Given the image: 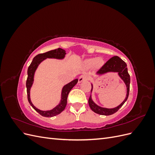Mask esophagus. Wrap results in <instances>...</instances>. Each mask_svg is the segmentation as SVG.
<instances>
[{"instance_id": "obj_1", "label": "esophagus", "mask_w": 155, "mask_h": 155, "mask_svg": "<svg viewBox=\"0 0 155 155\" xmlns=\"http://www.w3.org/2000/svg\"><path fill=\"white\" fill-rule=\"evenodd\" d=\"M88 79V76H87V75H86V74L81 75V76H79V78H78V82L79 83H81V82H83L84 81L87 80Z\"/></svg>"}]
</instances>
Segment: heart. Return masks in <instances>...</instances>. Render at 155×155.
I'll return each mask as SVG.
<instances>
[{
  "instance_id": "1",
  "label": "heart",
  "mask_w": 155,
  "mask_h": 155,
  "mask_svg": "<svg viewBox=\"0 0 155 155\" xmlns=\"http://www.w3.org/2000/svg\"><path fill=\"white\" fill-rule=\"evenodd\" d=\"M94 64H95L96 67H100L103 64V60L100 58H97V59L91 58V59H87L86 61V64L88 67L92 66V65Z\"/></svg>"
}]
</instances>
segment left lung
Instances as JSON below:
<instances>
[{"label":"left lung","mask_w":155,"mask_h":155,"mask_svg":"<svg viewBox=\"0 0 155 155\" xmlns=\"http://www.w3.org/2000/svg\"><path fill=\"white\" fill-rule=\"evenodd\" d=\"M108 72H118L119 76L120 78L123 79L125 82L126 87H127V96L125 97V100L121 103V104L116 108L114 109H107V108H102L99 106H97L96 104L94 103L90 96L88 100V104L90 106L92 110H93L97 114H99L100 115H111L114 114L115 112L118 111L120 108L122 107V105L125 104V102L127 101L129 94V88H130V76L128 73L127 68V64L125 61L120 58L118 56H114V57L111 58L109 60L103 65V66L100 68V70L97 71V74H104ZM92 85L91 91L92 90Z\"/></svg>","instance_id":"1"}]
</instances>
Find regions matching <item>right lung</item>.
I'll return each mask as SVG.
<instances>
[{"label":"right lung","instance_id":"right-lung-1","mask_svg":"<svg viewBox=\"0 0 155 155\" xmlns=\"http://www.w3.org/2000/svg\"><path fill=\"white\" fill-rule=\"evenodd\" d=\"M65 54H66V51L64 50L58 48L57 49L50 50L48 51H46L43 54H39L37 55L33 59L32 62L30 64V66L28 68V78L26 80V88H27V96H28V100L31 106L34 108V109L39 113L41 116L45 117H53L56 115L60 114L61 112L64 110V109L66 107L67 104V97L68 95L71 91V89L76 85V83L78 81V79H76L71 81L70 83H68L67 85L64 86L63 91H62V96H61V100L60 104L55 107L54 109L51 110H47V111H43L40 110L38 109H37L36 107L34 106L32 104V103L30 101V88L33 84V81H34V75L35 73V71L36 68L38 67L39 63L45 59L46 58H56V59H63Z\"/></svg>","mask_w":155,"mask_h":155}]
</instances>
